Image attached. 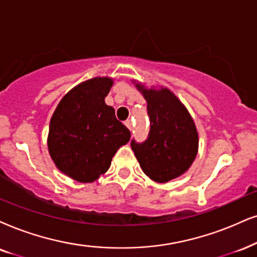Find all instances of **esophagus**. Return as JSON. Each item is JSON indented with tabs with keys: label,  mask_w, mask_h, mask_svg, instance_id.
Listing matches in <instances>:
<instances>
[{
	"label": "esophagus",
	"mask_w": 257,
	"mask_h": 257,
	"mask_svg": "<svg viewBox=\"0 0 257 257\" xmlns=\"http://www.w3.org/2000/svg\"><path fill=\"white\" fill-rule=\"evenodd\" d=\"M124 124H125L126 128L129 129V131H132V129H133V122L131 121V119H126V121L124 122Z\"/></svg>",
	"instance_id": "esophagus-1"
}]
</instances>
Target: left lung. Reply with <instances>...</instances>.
<instances>
[{
  "label": "left lung",
  "mask_w": 257,
  "mask_h": 257,
  "mask_svg": "<svg viewBox=\"0 0 257 257\" xmlns=\"http://www.w3.org/2000/svg\"><path fill=\"white\" fill-rule=\"evenodd\" d=\"M147 100L151 121L148 139L131 146L146 175L157 183H167L191 167L198 152V132L190 112L168 90L147 89L135 84Z\"/></svg>",
  "instance_id": "left-lung-1"
}]
</instances>
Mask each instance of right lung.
<instances>
[{
    "mask_svg": "<svg viewBox=\"0 0 257 257\" xmlns=\"http://www.w3.org/2000/svg\"><path fill=\"white\" fill-rule=\"evenodd\" d=\"M112 84L109 77L78 84L52 115L48 152L58 170L79 183H92L104 174L117 149L131 140V132L105 104Z\"/></svg>",
    "mask_w": 257,
    "mask_h": 257,
    "instance_id": "right-lung-1",
    "label": "right lung"
}]
</instances>
